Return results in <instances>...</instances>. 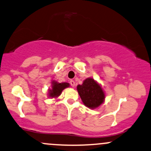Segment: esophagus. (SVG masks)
Returning a JSON list of instances; mask_svg holds the SVG:
<instances>
[{"mask_svg": "<svg viewBox=\"0 0 151 151\" xmlns=\"http://www.w3.org/2000/svg\"><path fill=\"white\" fill-rule=\"evenodd\" d=\"M70 85L72 86V87H74V86H75V81H74V80H71L70 81Z\"/></svg>", "mask_w": 151, "mask_h": 151, "instance_id": "obj_1", "label": "esophagus"}]
</instances>
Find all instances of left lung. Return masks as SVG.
I'll list each match as a JSON object with an SVG mask.
<instances>
[{"mask_svg":"<svg viewBox=\"0 0 151 151\" xmlns=\"http://www.w3.org/2000/svg\"><path fill=\"white\" fill-rule=\"evenodd\" d=\"M77 91L84 104L90 109H96L103 103L105 94L101 86L92 78H87L81 85L77 86Z\"/></svg>","mask_w":151,"mask_h":151,"instance_id":"1","label":"left lung"}]
</instances>
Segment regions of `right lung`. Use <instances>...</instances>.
I'll return each instance as SVG.
<instances>
[{"mask_svg": "<svg viewBox=\"0 0 151 151\" xmlns=\"http://www.w3.org/2000/svg\"><path fill=\"white\" fill-rule=\"evenodd\" d=\"M52 89L49 90V96L50 97H58L61 94L62 91H63L65 88L69 87L70 84L67 82L58 83V81H53L52 82Z\"/></svg>", "mask_w": 151, "mask_h": 151, "instance_id": "obj_1", "label": "right lung"}]
</instances>
